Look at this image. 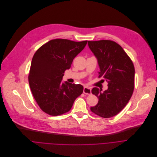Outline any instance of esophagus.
<instances>
[{
	"label": "esophagus",
	"mask_w": 157,
	"mask_h": 157,
	"mask_svg": "<svg viewBox=\"0 0 157 157\" xmlns=\"http://www.w3.org/2000/svg\"><path fill=\"white\" fill-rule=\"evenodd\" d=\"M83 93L86 94V95H90V94L91 93V88H90L87 86H84V88H83Z\"/></svg>",
	"instance_id": "34e87169"
}]
</instances>
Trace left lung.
<instances>
[{
    "instance_id": "left-lung-1",
    "label": "left lung",
    "mask_w": 157,
    "mask_h": 157,
    "mask_svg": "<svg viewBox=\"0 0 157 157\" xmlns=\"http://www.w3.org/2000/svg\"><path fill=\"white\" fill-rule=\"evenodd\" d=\"M88 44L97 59L99 77H103L108 86L104 91L97 87L91 90L99 100L98 104L90 109L99 116L109 118L122 111L132 95L134 66L122 48L113 41H88Z\"/></svg>"
}]
</instances>
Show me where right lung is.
Masks as SVG:
<instances>
[{
	"label": "right lung",
	"instance_id": "obj_1",
	"mask_svg": "<svg viewBox=\"0 0 157 157\" xmlns=\"http://www.w3.org/2000/svg\"><path fill=\"white\" fill-rule=\"evenodd\" d=\"M86 43L87 41L52 40L34 54L28 81L36 103L46 113L58 116L68 112L83 93L82 85L63 83L62 79L65 71L71 68L74 59Z\"/></svg>",
	"mask_w": 157,
	"mask_h": 157
}]
</instances>
